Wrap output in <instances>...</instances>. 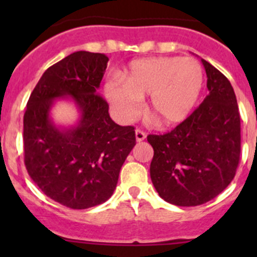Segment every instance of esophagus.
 <instances>
[{"instance_id":"1","label":"esophagus","mask_w":257,"mask_h":257,"mask_svg":"<svg viewBox=\"0 0 257 257\" xmlns=\"http://www.w3.org/2000/svg\"><path fill=\"white\" fill-rule=\"evenodd\" d=\"M145 133L143 131H141V129H137L136 131V138H137V142H143L145 139Z\"/></svg>"}]
</instances>
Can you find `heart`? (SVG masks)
<instances>
[{
	"label": "heart",
	"mask_w": 257,
	"mask_h": 257,
	"mask_svg": "<svg viewBox=\"0 0 257 257\" xmlns=\"http://www.w3.org/2000/svg\"><path fill=\"white\" fill-rule=\"evenodd\" d=\"M203 83V68L196 59L152 57L131 62L120 79L105 83V94L124 119L136 115L139 99L148 95L149 115L162 125H175L193 112Z\"/></svg>",
	"instance_id": "1"
}]
</instances>
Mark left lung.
Wrapping results in <instances>:
<instances>
[{
	"label": "left lung",
	"mask_w": 257,
	"mask_h": 257,
	"mask_svg": "<svg viewBox=\"0 0 257 257\" xmlns=\"http://www.w3.org/2000/svg\"><path fill=\"white\" fill-rule=\"evenodd\" d=\"M209 94L188 118L163 136L150 134V178L160 198L196 206L219 195L234 179L241 152L240 113L229 79L201 59Z\"/></svg>",
	"instance_id": "1"
}]
</instances>
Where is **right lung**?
I'll use <instances>...</instances> for the list:
<instances>
[{"label": "right lung", "instance_id": "right-lung-1", "mask_svg": "<svg viewBox=\"0 0 257 257\" xmlns=\"http://www.w3.org/2000/svg\"><path fill=\"white\" fill-rule=\"evenodd\" d=\"M103 53L78 51L43 73L23 116L25 165L31 179L52 200L88 209L112 196L119 172L136 145L134 126L109 116L98 88L107 68ZM71 96L81 110L76 127L59 130L49 118L56 97Z\"/></svg>", "mask_w": 257, "mask_h": 257}]
</instances>
